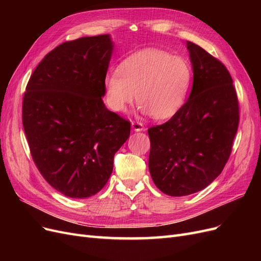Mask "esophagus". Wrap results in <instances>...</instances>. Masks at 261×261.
I'll list each match as a JSON object with an SVG mask.
<instances>
[{
    "instance_id": "34e87169",
    "label": "esophagus",
    "mask_w": 261,
    "mask_h": 261,
    "mask_svg": "<svg viewBox=\"0 0 261 261\" xmlns=\"http://www.w3.org/2000/svg\"><path fill=\"white\" fill-rule=\"evenodd\" d=\"M132 127H133V129L135 130V132H141V130H145V127H144L143 123L136 122V121H133V122H132Z\"/></svg>"
}]
</instances>
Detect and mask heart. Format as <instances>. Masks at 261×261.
<instances>
[{
  "label": "heart",
  "instance_id": "obj_1",
  "mask_svg": "<svg viewBox=\"0 0 261 261\" xmlns=\"http://www.w3.org/2000/svg\"><path fill=\"white\" fill-rule=\"evenodd\" d=\"M191 83L192 68L185 59L146 49L125 59L117 72L106 77V90L114 111H125L136 93L141 111L165 120L183 107Z\"/></svg>",
  "mask_w": 261,
  "mask_h": 261
}]
</instances>
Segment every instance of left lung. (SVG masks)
Here are the masks:
<instances>
[{
  "label": "left lung",
  "instance_id": "8db88e82",
  "mask_svg": "<svg viewBox=\"0 0 261 261\" xmlns=\"http://www.w3.org/2000/svg\"><path fill=\"white\" fill-rule=\"evenodd\" d=\"M186 45L194 73L191 94L168 122L148 129L150 174L173 197L199 192L220 175L240 121L238 94L223 63L191 41Z\"/></svg>",
  "mask_w": 261,
  "mask_h": 261
}]
</instances>
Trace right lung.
<instances>
[{"label": "right lung", "instance_id": "add662e5", "mask_svg": "<svg viewBox=\"0 0 261 261\" xmlns=\"http://www.w3.org/2000/svg\"><path fill=\"white\" fill-rule=\"evenodd\" d=\"M113 51L109 35L60 44L39 63L22 99V126L39 172L58 192L87 198L113 171L130 123L102 97Z\"/></svg>", "mask_w": 261, "mask_h": 261}]
</instances>
